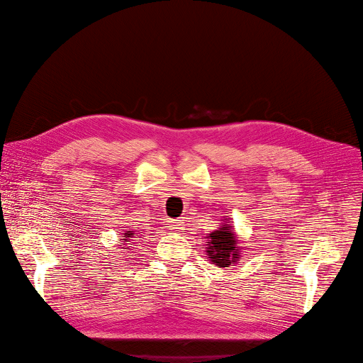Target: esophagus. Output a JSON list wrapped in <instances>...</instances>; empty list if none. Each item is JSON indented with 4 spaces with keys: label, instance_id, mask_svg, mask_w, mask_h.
Instances as JSON below:
<instances>
[{
    "label": "esophagus",
    "instance_id": "obj_1",
    "mask_svg": "<svg viewBox=\"0 0 363 363\" xmlns=\"http://www.w3.org/2000/svg\"><path fill=\"white\" fill-rule=\"evenodd\" d=\"M168 225H169V230H172L174 233H179V231L184 230V223H182V220H171Z\"/></svg>",
    "mask_w": 363,
    "mask_h": 363
}]
</instances>
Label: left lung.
I'll return each instance as SVG.
<instances>
[{
	"instance_id": "8db88e82",
	"label": "left lung",
	"mask_w": 363,
	"mask_h": 363,
	"mask_svg": "<svg viewBox=\"0 0 363 363\" xmlns=\"http://www.w3.org/2000/svg\"><path fill=\"white\" fill-rule=\"evenodd\" d=\"M230 223L231 220L227 217L216 231L206 235V238H208V241H206L208 244L205 247L206 255H208L211 264H216L220 269L238 264L244 250L240 245V237L235 234V230Z\"/></svg>"
}]
</instances>
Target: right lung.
Here are the masks:
<instances>
[{
    "label": "right lung",
    "instance_id": "add662e5",
    "mask_svg": "<svg viewBox=\"0 0 363 363\" xmlns=\"http://www.w3.org/2000/svg\"><path fill=\"white\" fill-rule=\"evenodd\" d=\"M121 234H122L121 237H123V238L119 240V241H121V244H123V248H126V244L130 242L132 238H135V231L129 230V231H125V233H121Z\"/></svg>",
    "mask_w": 363,
    "mask_h": 363
}]
</instances>
